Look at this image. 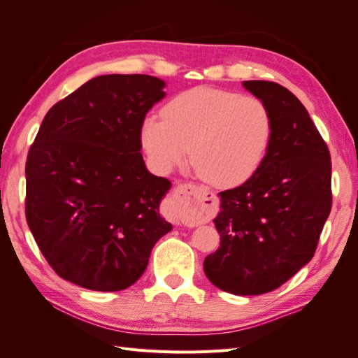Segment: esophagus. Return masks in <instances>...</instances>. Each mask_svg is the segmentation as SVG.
<instances>
[{
    "instance_id": "obj_1",
    "label": "esophagus",
    "mask_w": 358,
    "mask_h": 358,
    "mask_svg": "<svg viewBox=\"0 0 358 358\" xmlns=\"http://www.w3.org/2000/svg\"><path fill=\"white\" fill-rule=\"evenodd\" d=\"M209 196L206 188L194 185V183H183L170 199V215L176 224H189L196 218L208 213L204 200Z\"/></svg>"
}]
</instances>
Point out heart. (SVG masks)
Segmentation results:
<instances>
[{
    "label": "heart",
    "mask_w": 358,
    "mask_h": 358,
    "mask_svg": "<svg viewBox=\"0 0 358 358\" xmlns=\"http://www.w3.org/2000/svg\"><path fill=\"white\" fill-rule=\"evenodd\" d=\"M273 137L267 104L254 95L215 88L180 92L149 116L142 145L152 164L170 171L189 155L200 175L220 187H236L262 167Z\"/></svg>",
    "instance_id": "b5f03b06"
}]
</instances>
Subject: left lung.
I'll list each match as a JSON object with an SVG mask.
<instances>
[{"mask_svg":"<svg viewBox=\"0 0 358 358\" xmlns=\"http://www.w3.org/2000/svg\"><path fill=\"white\" fill-rule=\"evenodd\" d=\"M273 119L266 159L241 187L220 192L213 220L221 246L204 258L210 282L236 296L285 284L308 264L331 209L329 148L297 96L284 86L246 80Z\"/></svg>","mask_w":358,"mask_h":358,"instance_id":"1","label":"left lung"}]
</instances>
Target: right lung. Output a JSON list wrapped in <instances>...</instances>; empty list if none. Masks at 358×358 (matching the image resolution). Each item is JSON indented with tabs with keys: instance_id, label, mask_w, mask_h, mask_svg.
I'll list each match as a JSON object with an SVG mask.
<instances>
[{
	"instance_id": "right-lung-1",
	"label": "right lung",
	"mask_w": 358,
	"mask_h": 358,
	"mask_svg": "<svg viewBox=\"0 0 358 358\" xmlns=\"http://www.w3.org/2000/svg\"><path fill=\"white\" fill-rule=\"evenodd\" d=\"M164 88L148 74L99 76L43 119L27 158L25 213L62 279L94 291L131 287L171 230L159 215L171 183L140 154L145 116Z\"/></svg>"
}]
</instances>
